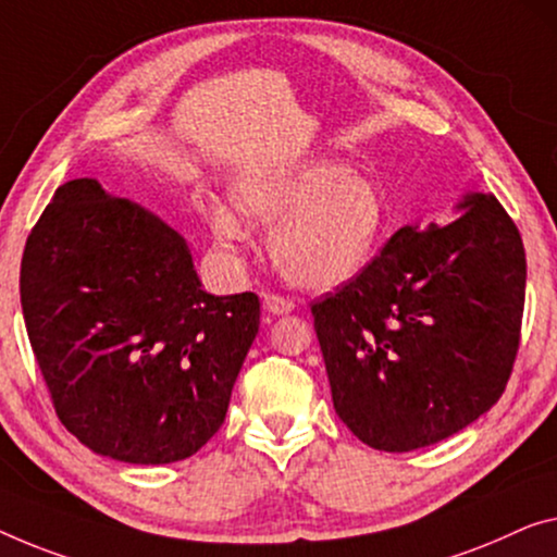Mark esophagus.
Segmentation results:
<instances>
[{"mask_svg": "<svg viewBox=\"0 0 557 557\" xmlns=\"http://www.w3.org/2000/svg\"><path fill=\"white\" fill-rule=\"evenodd\" d=\"M264 300V310L272 312V314H287L295 310V302L289 300V297H280V295H262Z\"/></svg>", "mask_w": 557, "mask_h": 557, "instance_id": "1", "label": "esophagus"}]
</instances>
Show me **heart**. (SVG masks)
I'll use <instances>...</instances> for the list:
<instances>
[{
    "mask_svg": "<svg viewBox=\"0 0 557 557\" xmlns=\"http://www.w3.org/2000/svg\"><path fill=\"white\" fill-rule=\"evenodd\" d=\"M232 205L214 202L207 227L222 247L250 239V223L275 227L270 252L289 282L312 289L347 285L385 243L377 187L337 160H307L239 180Z\"/></svg>",
    "mask_w": 557,
    "mask_h": 557,
    "instance_id": "1",
    "label": "heart"
}]
</instances>
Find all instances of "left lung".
<instances>
[{
    "instance_id": "left-lung-1",
    "label": "left lung",
    "mask_w": 557,
    "mask_h": 557,
    "mask_svg": "<svg viewBox=\"0 0 557 557\" xmlns=\"http://www.w3.org/2000/svg\"><path fill=\"white\" fill-rule=\"evenodd\" d=\"M447 225H405L362 275L312 305L339 420L408 453L460 433L500 400L520 345L525 250L493 195Z\"/></svg>"
}]
</instances>
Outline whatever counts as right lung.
<instances>
[{"label": "right lung", "instance_id": "1", "mask_svg": "<svg viewBox=\"0 0 557 557\" xmlns=\"http://www.w3.org/2000/svg\"><path fill=\"white\" fill-rule=\"evenodd\" d=\"M20 295L57 418L132 465L185 460L218 433L260 330L255 293H205L180 232L87 177L41 212Z\"/></svg>", "mask_w": 557, "mask_h": 557}]
</instances>
